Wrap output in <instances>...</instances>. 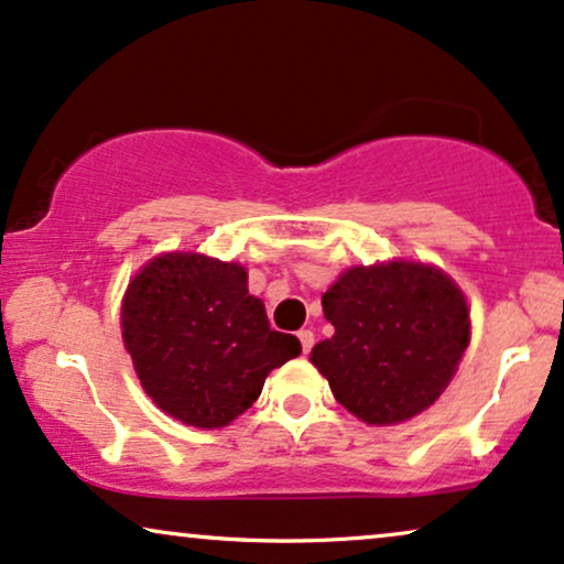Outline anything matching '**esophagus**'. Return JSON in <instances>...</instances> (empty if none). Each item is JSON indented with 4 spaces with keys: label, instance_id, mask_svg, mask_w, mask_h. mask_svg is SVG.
Here are the masks:
<instances>
[{
    "label": "esophagus",
    "instance_id": "34e87169",
    "mask_svg": "<svg viewBox=\"0 0 564 564\" xmlns=\"http://www.w3.org/2000/svg\"><path fill=\"white\" fill-rule=\"evenodd\" d=\"M299 340H302V351L310 354L312 346H315V333H312V330H299Z\"/></svg>",
    "mask_w": 564,
    "mask_h": 564
}]
</instances>
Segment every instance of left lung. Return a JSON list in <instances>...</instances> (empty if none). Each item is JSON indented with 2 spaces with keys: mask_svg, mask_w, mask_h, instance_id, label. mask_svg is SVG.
Masks as SVG:
<instances>
[{
  "mask_svg": "<svg viewBox=\"0 0 564 564\" xmlns=\"http://www.w3.org/2000/svg\"><path fill=\"white\" fill-rule=\"evenodd\" d=\"M333 338L310 361L335 401L367 424H401L437 401L471 340L463 291L424 262H377L340 273L323 294Z\"/></svg>",
  "mask_w": 564,
  "mask_h": 564,
  "instance_id": "obj_1",
  "label": "left lung"
}]
</instances>
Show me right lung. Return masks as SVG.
Segmentation results:
<instances>
[{
	"label": "right lung",
	"mask_w": 564,
	"mask_h": 564,
	"mask_svg": "<svg viewBox=\"0 0 564 564\" xmlns=\"http://www.w3.org/2000/svg\"><path fill=\"white\" fill-rule=\"evenodd\" d=\"M122 338L153 403L199 430L231 424L302 354L296 335L270 327L245 265L197 252L159 254L132 278Z\"/></svg>",
	"instance_id": "1"
}]
</instances>
